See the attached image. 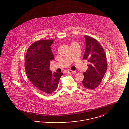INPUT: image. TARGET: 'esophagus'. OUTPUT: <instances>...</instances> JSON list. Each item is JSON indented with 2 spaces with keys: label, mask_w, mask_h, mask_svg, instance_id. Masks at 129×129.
I'll use <instances>...</instances> for the list:
<instances>
[{
  "label": "esophagus",
  "mask_w": 129,
  "mask_h": 129,
  "mask_svg": "<svg viewBox=\"0 0 129 129\" xmlns=\"http://www.w3.org/2000/svg\"><path fill=\"white\" fill-rule=\"evenodd\" d=\"M73 72H74V71H73V70H69L67 71V73L69 74H70V73H72Z\"/></svg>",
  "instance_id": "obj_1"
}]
</instances>
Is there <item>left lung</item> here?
Here are the masks:
<instances>
[{
    "label": "left lung",
    "instance_id": "1",
    "mask_svg": "<svg viewBox=\"0 0 129 129\" xmlns=\"http://www.w3.org/2000/svg\"><path fill=\"white\" fill-rule=\"evenodd\" d=\"M86 50L83 59L89 62L88 68L84 72L82 85L88 89H94L99 85L107 70L105 52L97 40L87 35L84 36Z\"/></svg>",
    "mask_w": 129,
    "mask_h": 129
}]
</instances>
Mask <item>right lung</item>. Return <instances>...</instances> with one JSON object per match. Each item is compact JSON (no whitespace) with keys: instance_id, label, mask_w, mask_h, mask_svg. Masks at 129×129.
I'll return each instance as SVG.
<instances>
[{"instance_id":"obj_1","label":"right lung","mask_w":129,"mask_h":129,"mask_svg":"<svg viewBox=\"0 0 129 129\" xmlns=\"http://www.w3.org/2000/svg\"><path fill=\"white\" fill-rule=\"evenodd\" d=\"M53 43V40H50L33 43L28 49L24 64L28 78L41 92L46 94L57 89L63 75L50 70V61L54 58L51 49Z\"/></svg>"}]
</instances>
